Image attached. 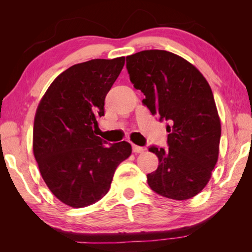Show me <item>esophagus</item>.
Listing matches in <instances>:
<instances>
[{
	"label": "esophagus",
	"instance_id": "obj_1",
	"mask_svg": "<svg viewBox=\"0 0 252 252\" xmlns=\"http://www.w3.org/2000/svg\"><path fill=\"white\" fill-rule=\"evenodd\" d=\"M144 148L143 147H140V146H136V145H132V151L135 152V154H142V152H144Z\"/></svg>",
	"mask_w": 252,
	"mask_h": 252
}]
</instances>
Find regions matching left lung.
I'll use <instances>...</instances> for the list:
<instances>
[{
    "instance_id": "left-lung-1",
    "label": "left lung",
    "mask_w": 252,
    "mask_h": 252,
    "mask_svg": "<svg viewBox=\"0 0 252 252\" xmlns=\"http://www.w3.org/2000/svg\"><path fill=\"white\" fill-rule=\"evenodd\" d=\"M126 68L142 103L166 121L168 148L151 145L158 169L149 187L172 200H188L207 185L219 157L220 123L208 82L186 60L165 50H144L126 58Z\"/></svg>"
}]
</instances>
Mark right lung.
<instances>
[{
  "label": "right lung",
  "instance_id": "right-lung-1",
  "mask_svg": "<svg viewBox=\"0 0 252 252\" xmlns=\"http://www.w3.org/2000/svg\"><path fill=\"white\" fill-rule=\"evenodd\" d=\"M125 58L95 59L68 68L37 106L33 155L42 178L58 199L73 208L94 204L108 192L114 171L131 155L123 141L108 144L95 133L105 97Z\"/></svg>",
  "mask_w": 252,
  "mask_h": 252
}]
</instances>
